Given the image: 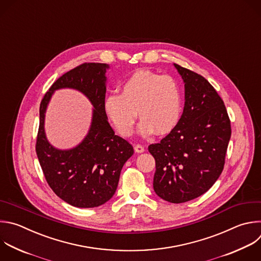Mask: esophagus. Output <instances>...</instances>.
<instances>
[{"label":"esophagus","instance_id":"obj_1","mask_svg":"<svg viewBox=\"0 0 261 261\" xmlns=\"http://www.w3.org/2000/svg\"><path fill=\"white\" fill-rule=\"evenodd\" d=\"M134 150H135V152L141 153V152L144 151V147H143L141 144H136V145L134 146Z\"/></svg>","mask_w":261,"mask_h":261}]
</instances>
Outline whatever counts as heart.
Listing matches in <instances>:
<instances>
[{
  "instance_id": "1",
  "label": "heart",
  "mask_w": 261,
  "mask_h": 261,
  "mask_svg": "<svg viewBox=\"0 0 261 261\" xmlns=\"http://www.w3.org/2000/svg\"><path fill=\"white\" fill-rule=\"evenodd\" d=\"M105 112L117 131L130 136L138 116L139 132L147 136L155 131L164 135L179 122L182 95L179 84L169 75L138 70L123 84L121 95L111 94L105 100Z\"/></svg>"
}]
</instances>
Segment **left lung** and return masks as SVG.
<instances>
[{
    "instance_id": "1",
    "label": "left lung",
    "mask_w": 261,
    "mask_h": 261,
    "mask_svg": "<svg viewBox=\"0 0 261 261\" xmlns=\"http://www.w3.org/2000/svg\"><path fill=\"white\" fill-rule=\"evenodd\" d=\"M185 82V109L178 124L148 151L155 160L153 190L179 204L205 194L223 170L231 135L223 100L201 74L174 63Z\"/></svg>"
}]
</instances>
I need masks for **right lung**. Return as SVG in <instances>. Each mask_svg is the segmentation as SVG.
<instances>
[{"label":"right lung","instance_id":"1","mask_svg":"<svg viewBox=\"0 0 261 261\" xmlns=\"http://www.w3.org/2000/svg\"><path fill=\"white\" fill-rule=\"evenodd\" d=\"M107 63H83L57 79L40 106L36 151L52 191L77 208L98 207L113 198L121 170L133 154V146L115 134L105 112ZM70 88L82 92L95 109L89 134L75 148L55 149L46 140L43 124L47 103L55 90Z\"/></svg>","mask_w":261,"mask_h":261}]
</instances>
